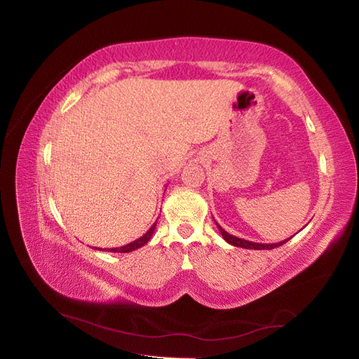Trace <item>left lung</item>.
Wrapping results in <instances>:
<instances>
[{
    "instance_id": "8db88e82",
    "label": "left lung",
    "mask_w": 359,
    "mask_h": 359,
    "mask_svg": "<svg viewBox=\"0 0 359 359\" xmlns=\"http://www.w3.org/2000/svg\"><path fill=\"white\" fill-rule=\"evenodd\" d=\"M216 222V221H215ZM216 225H217V228H219V231H221V234H222V237H224V240L226 241V243H229V245H233V246H237V248H245V249H255V250H264V249H274V248H279V246H282L283 243H286L287 240H283V241H280V243H273V245H267V243H253V241H248V240H243V238H238V237H236V236H231L229 233H226V231L219 225L217 222H216Z\"/></svg>"
}]
</instances>
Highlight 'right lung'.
<instances>
[{
    "label": "right lung",
    "mask_w": 359,
    "mask_h": 359,
    "mask_svg": "<svg viewBox=\"0 0 359 359\" xmlns=\"http://www.w3.org/2000/svg\"><path fill=\"white\" fill-rule=\"evenodd\" d=\"M155 228H156V222L149 228V231H147L146 234H143L140 238H137L135 241L128 243V245H125V246H121V248H110V249H101V248H95V249H98V250H106V252H118V253H128V252H133V250H135V249H138V248H142V246L146 245V243L150 240V237H152Z\"/></svg>",
    "instance_id": "add662e5"
}]
</instances>
